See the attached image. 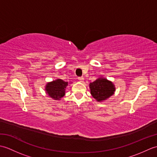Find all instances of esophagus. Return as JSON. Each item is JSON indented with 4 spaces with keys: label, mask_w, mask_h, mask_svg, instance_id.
Wrapping results in <instances>:
<instances>
[{
    "label": "esophagus",
    "mask_w": 157,
    "mask_h": 157,
    "mask_svg": "<svg viewBox=\"0 0 157 157\" xmlns=\"http://www.w3.org/2000/svg\"><path fill=\"white\" fill-rule=\"evenodd\" d=\"M78 79L80 82H84V78L83 77H79V78H78Z\"/></svg>",
    "instance_id": "esophagus-1"
}]
</instances>
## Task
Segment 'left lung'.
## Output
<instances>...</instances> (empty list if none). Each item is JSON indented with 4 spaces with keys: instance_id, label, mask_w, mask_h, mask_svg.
Returning <instances> with one entry per match:
<instances>
[{
    "instance_id": "1",
    "label": "left lung",
    "mask_w": 157,
    "mask_h": 157,
    "mask_svg": "<svg viewBox=\"0 0 157 157\" xmlns=\"http://www.w3.org/2000/svg\"><path fill=\"white\" fill-rule=\"evenodd\" d=\"M89 87L92 97L100 102L109 98L115 94L116 90L114 84L102 76L90 83Z\"/></svg>"
}]
</instances>
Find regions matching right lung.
Instances as JSON below:
<instances>
[{"label":"right lung","instance_id":"add662e5","mask_svg":"<svg viewBox=\"0 0 157 157\" xmlns=\"http://www.w3.org/2000/svg\"><path fill=\"white\" fill-rule=\"evenodd\" d=\"M68 84L67 82H65L61 79H56L46 84L45 92L53 100L60 101L65 94V90Z\"/></svg>","mask_w":157,"mask_h":157}]
</instances>
